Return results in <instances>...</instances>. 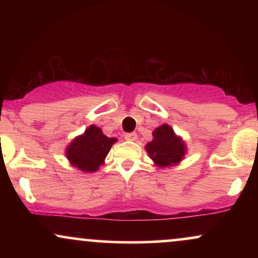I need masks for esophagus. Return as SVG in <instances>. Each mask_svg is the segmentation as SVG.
<instances>
[{
  "label": "esophagus",
  "instance_id": "1",
  "mask_svg": "<svg viewBox=\"0 0 258 258\" xmlns=\"http://www.w3.org/2000/svg\"><path fill=\"white\" fill-rule=\"evenodd\" d=\"M125 139L126 141H136V139H137V133H127V135H125Z\"/></svg>",
  "mask_w": 258,
  "mask_h": 258
}]
</instances>
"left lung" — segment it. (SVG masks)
<instances>
[{
    "label": "left lung",
    "instance_id": "left-lung-1",
    "mask_svg": "<svg viewBox=\"0 0 258 258\" xmlns=\"http://www.w3.org/2000/svg\"><path fill=\"white\" fill-rule=\"evenodd\" d=\"M146 150L155 166L161 168L178 165L188 152L183 138L167 123L154 130L153 141L146 144Z\"/></svg>",
    "mask_w": 258,
    "mask_h": 258
}]
</instances>
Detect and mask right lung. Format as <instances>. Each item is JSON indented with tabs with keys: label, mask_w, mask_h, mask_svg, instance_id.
I'll list each match as a JSON object with an SVG mask.
<instances>
[{
	"label": "right lung",
	"mask_w": 258,
	"mask_h": 258,
	"mask_svg": "<svg viewBox=\"0 0 258 258\" xmlns=\"http://www.w3.org/2000/svg\"><path fill=\"white\" fill-rule=\"evenodd\" d=\"M117 138L106 137L96 125L88 126L65 149V156L73 167L85 173L96 172L104 164L106 155Z\"/></svg>",
	"instance_id": "add662e5"
}]
</instances>
